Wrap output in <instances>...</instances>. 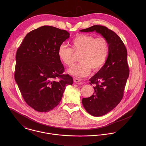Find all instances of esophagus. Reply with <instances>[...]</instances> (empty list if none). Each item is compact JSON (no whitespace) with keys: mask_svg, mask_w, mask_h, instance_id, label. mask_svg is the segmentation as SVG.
Listing matches in <instances>:
<instances>
[{"mask_svg":"<svg viewBox=\"0 0 146 146\" xmlns=\"http://www.w3.org/2000/svg\"><path fill=\"white\" fill-rule=\"evenodd\" d=\"M74 82H75V83H79V82H81V80L79 79H77V78H74Z\"/></svg>","mask_w":146,"mask_h":146,"instance_id":"esophagus-1","label":"esophagus"}]
</instances>
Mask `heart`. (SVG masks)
I'll use <instances>...</instances> for the list:
<instances>
[{"mask_svg":"<svg viewBox=\"0 0 146 146\" xmlns=\"http://www.w3.org/2000/svg\"><path fill=\"white\" fill-rule=\"evenodd\" d=\"M71 48L64 44L60 45L57 54L60 60L67 67L72 66L76 56L80 54V63L68 70L70 74L78 78H84L90 74L91 70L98 71L102 68L108 58L110 46L104 38H98L89 34H80L70 42Z\"/></svg>","mask_w":146,"mask_h":146,"instance_id":"heart-1","label":"heart"}]
</instances>
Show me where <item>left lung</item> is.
Masks as SVG:
<instances>
[{"instance_id": "1", "label": "left lung", "mask_w": 146, "mask_h": 146, "mask_svg": "<svg viewBox=\"0 0 146 146\" xmlns=\"http://www.w3.org/2000/svg\"><path fill=\"white\" fill-rule=\"evenodd\" d=\"M96 31L106 38L110 50L106 62L101 69L89 80L93 84V94L83 98L82 104L91 115L101 116L107 113L121 101L129 69L127 61V50L120 38L113 31L101 25H94L80 30Z\"/></svg>"}]
</instances>
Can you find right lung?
Listing matches in <instances>:
<instances>
[{"label": "right lung", "mask_w": 146, "mask_h": 146, "mask_svg": "<svg viewBox=\"0 0 146 146\" xmlns=\"http://www.w3.org/2000/svg\"><path fill=\"white\" fill-rule=\"evenodd\" d=\"M69 36L66 30L43 26L29 33L17 50L16 82L26 103L38 112L53 110L66 86L73 83L71 76L63 74L57 54L58 47Z\"/></svg>", "instance_id": "right-lung-1"}]
</instances>
